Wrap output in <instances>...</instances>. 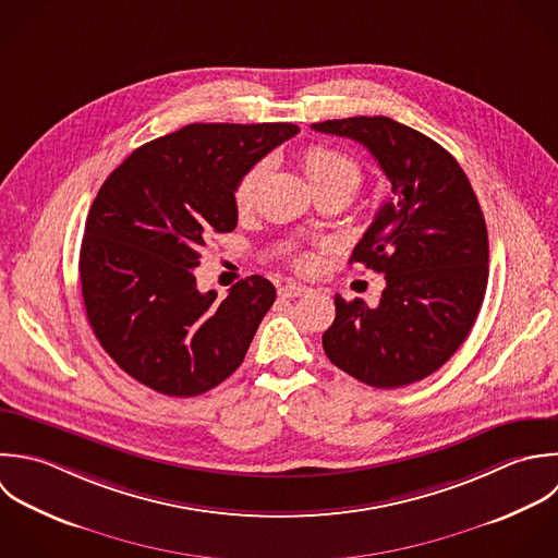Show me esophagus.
<instances>
[{
    "label": "esophagus",
    "mask_w": 558,
    "mask_h": 558,
    "mask_svg": "<svg viewBox=\"0 0 558 558\" xmlns=\"http://www.w3.org/2000/svg\"><path fill=\"white\" fill-rule=\"evenodd\" d=\"M280 298H302V295H308L311 289L304 287V284H298V282H287L278 289Z\"/></svg>",
    "instance_id": "esophagus-1"
}]
</instances>
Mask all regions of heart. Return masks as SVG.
I'll return each mask as SVG.
<instances>
[{
  "label": "heart",
  "instance_id": "1",
  "mask_svg": "<svg viewBox=\"0 0 558 558\" xmlns=\"http://www.w3.org/2000/svg\"><path fill=\"white\" fill-rule=\"evenodd\" d=\"M300 162L315 191H324V189L356 191L361 184V167L356 165V160L335 147L319 145V143L308 145L302 149ZM267 169H269V162L258 160L236 180L232 191V202L236 210L245 213L254 206L256 193L267 175ZM315 265H317V256L313 252H300L295 256V267L300 271H311Z\"/></svg>",
  "mask_w": 558,
  "mask_h": 558
}]
</instances>
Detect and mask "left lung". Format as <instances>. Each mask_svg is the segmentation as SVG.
<instances>
[{
  "label": "left lung",
  "mask_w": 558,
  "mask_h": 558,
  "mask_svg": "<svg viewBox=\"0 0 558 558\" xmlns=\"http://www.w3.org/2000/svg\"><path fill=\"white\" fill-rule=\"evenodd\" d=\"M313 130L365 145L391 182L350 258L385 274L380 304L335 295L324 352L376 389L417 383L461 348L485 300L489 239L476 193L448 149L389 117L330 119Z\"/></svg>",
  "instance_id": "8db88e82"
}]
</instances>
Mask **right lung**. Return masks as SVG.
<instances>
[{
    "label": "right lung",
    "instance_id": "obj_1",
    "mask_svg": "<svg viewBox=\"0 0 558 558\" xmlns=\"http://www.w3.org/2000/svg\"><path fill=\"white\" fill-rule=\"evenodd\" d=\"M298 132L191 123L134 149L101 184L80 247L82 300L101 348L141 385L193 398L243 363L274 284L250 276L217 302L193 267L210 232L236 228V180Z\"/></svg>",
    "mask_w": 558,
    "mask_h": 558
}]
</instances>
